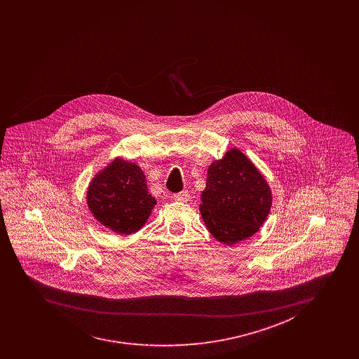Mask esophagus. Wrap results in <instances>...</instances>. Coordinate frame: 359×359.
I'll use <instances>...</instances> for the list:
<instances>
[{"label": "esophagus", "instance_id": "obj_1", "mask_svg": "<svg viewBox=\"0 0 359 359\" xmlns=\"http://www.w3.org/2000/svg\"><path fill=\"white\" fill-rule=\"evenodd\" d=\"M189 198H191V196H189L188 191H182V192L174 195V200H176V201H188Z\"/></svg>", "mask_w": 359, "mask_h": 359}]
</instances>
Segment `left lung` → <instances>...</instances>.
Segmentation results:
<instances>
[{
    "mask_svg": "<svg viewBox=\"0 0 359 359\" xmlns=\"http://www.w3.org/2000/svg\"><path fill=\"white\" fill-rule=\"evenodd\" d=\"M200 212L215 238L233 245L257 233L271 209V191L255 165L237 150L210 164Z\"/></svg>",
    "mask_w": 359,
    "mask_h": 359,
    "instance_id": "8db88e82",
    "label": "left lung"
}]
</instances>
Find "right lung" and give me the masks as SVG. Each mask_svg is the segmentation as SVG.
<instances>
[{
    "label": "right lung",
    "instance_id": "1",
    "mask_svg": "<svg viewBox=\"0 0 359 359\" xmlns=\"http://www.w3.org/2000/svg\"><path fill=\"white\" fill-rule=\"evenodd\" d=\"M87 203L96 219L118 234L140 230L156 204L141 168L123 159H116L92 180Z\"/></svg>",
    "mask_w": 359,
    "mask_h": 359
}]
</instances>
